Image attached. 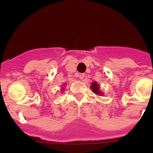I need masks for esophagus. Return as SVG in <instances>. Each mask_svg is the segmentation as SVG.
<instances>
[{
    "label": "esophagus",
    "mask_w": 153,
    "mask_h": 153,
    "mask_svg": "<svg viewBox=\"0 0 153 153\" xmlns=\"http://www.w3.org/2000/svg\"><path fill=\"white\" fill-rule=\"evenodd\" d=\"M78 77H79L80 79H83L84 77H85V74H79V75H78Z\"/></svg>",
    "instance_id": "obj_1"
}]
</instances>
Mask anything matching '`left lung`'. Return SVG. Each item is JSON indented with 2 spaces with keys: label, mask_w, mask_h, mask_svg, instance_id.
I'll use <instances>...</instances> for the list:
<instances>
[{
  "label": "left lung",
  "mask_w": 153,
  "mask_h": 153,
  "mask_svg": "<svg viewBox=\"0 0 153 153\" xmlns=\"http://www.w3.org/2000/svg\"><path fill=\"white\" fill-rule=\"evenodd\" d=\"M91 89H92V91H93L94 93H95L96 94H98V95H102V93L100 91V87H99V85H98V82H94L91 83Z\"/></svg>",
  "instance_id": "8db88e82"
}]
</instances>
